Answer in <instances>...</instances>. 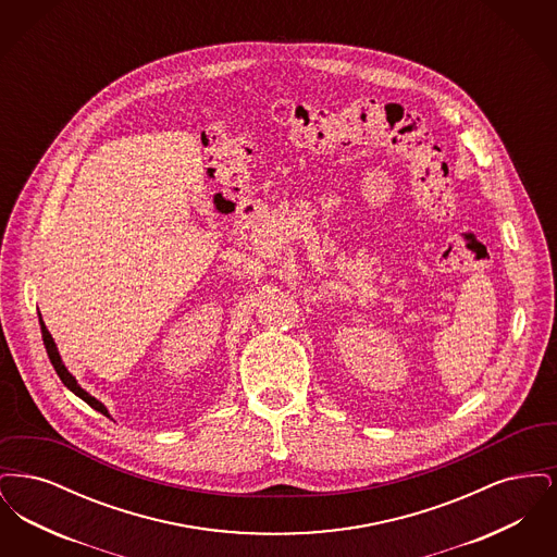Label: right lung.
Listing matches in <instances>:
<instances>
[{"label": "right lung", "mask_w": 557, "mask_h": 557, "mask_svg": "<svg viewBox=\"0 0 557 557\" xmlns=\"http://www.w3.org/2000/svg\"><path fill=\"white\" fill-rule=\"evenodd\" d=\"M39 325H41V338H44V345H46V350H48V357H50V361H52L53 370L60 375L62 384H64L71 393H75L77 397L83 398L91 409H96V411H100V413H104V416L110 418L107 405H104L102 400L91 397L85 388H81L77 377H75L71 371L66 370V366L62 363V357H60V352H58V346L53 343L52 334L48 332V327H46V323H44V319H41V313H39Z\"/></svg>", "instance_id": "add662e5"}]
</instances>
